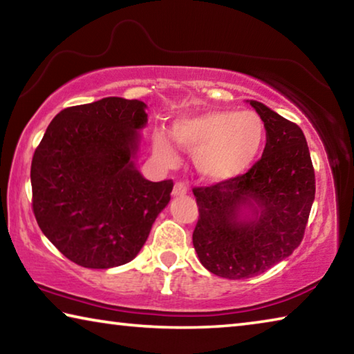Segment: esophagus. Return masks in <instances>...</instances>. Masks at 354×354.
<instances>
[{
	"label": "esophagus",
	"mask_w": 354,
	"mask_h": 354,
	"mask_svg": "<svg viewBox=\"0 0 354 354\" xmlns=\"http://www.w3.org/2000/svg\"><path fill=\"white\" fill-rule=\"evenodd\" d=\"M187 194V185H185L183 181H178L175 184V187H173V195L179 196V195H184Z\"/></svg>",
	"instance_id": "obj_1"
}]
</instances>
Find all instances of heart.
<instances>
[{
    "instance_id": "obj_1",
    "label": "heart",
    "mask_w": 354,
    "mask_h": 354,
    "mask_svg": "<svg viewBox=\"0 0 354 354\" xmlns=\"http://www.w3.org/2000/svg\"><path fill=\"white\" fill-rule=\"evenodd\" d=\"M173 139L194 153L203 176L223 183L242 176L253 167L266 143V127L251 111H209L178 120ZM153 148L162 162H176V148L165 131H154Z\"/></svg>"
}]
</instances>
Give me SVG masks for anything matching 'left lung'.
Instances as JSON below:
<instances>
[{
  "label": "left lung",
  "instance_id": "left-lung-1",
  "mask_svg": "<svg viewBox=\"0 0 354 354\" xmlns=\"http://www.w3.org/2000/svg\"><path fill=\"white\" fill-rule=\"evenodd\" d=\"M267 143L262 158L231 181L194 187V247L209 272L227 279L261 274L301 243L315 198V173L301 128L259 101ZM245 205L254 217H240Z\"/></svg>",
  "mask_w": 354,
  "mask_h": 354
}]
</instances>
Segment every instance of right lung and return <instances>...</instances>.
<instances>
[{
	"label": "right lung",
	"mask_w": 354,
	"mask_h": 354,
	"mask_svg": "<svg viewBox=\"0 0 354 354\" xmlns=\"http://www.w3.org/2000/svg\"><path fill=\"white\" fill-rule=\"evenodd\" d=\"M145 107L118 97L67 107L35 148L32 212L48 241L77 266L133 261L169 205L171 179L148 181L133 160Z\"/></svg>",
	"instance_id": "1"
}]
</instances>
